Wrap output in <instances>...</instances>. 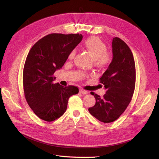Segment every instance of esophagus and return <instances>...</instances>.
<instances>
[{
	"mask_svg": "<svg viewBox=\"0 0 159 159\" xmlns=\"http://www.w3.org/2000/svg\"><path fill=\"white\" fill-rule=\"evenodd\" d=\"M80 92L81 93H82V94H86V93H88V91H86V90H85V89H80Z\"/></svg>",
	"mask_w": 159,
	"mask_h": 159,
	"instance_id": "obj_1",
	"label": "esophagus"
}]
</instances>
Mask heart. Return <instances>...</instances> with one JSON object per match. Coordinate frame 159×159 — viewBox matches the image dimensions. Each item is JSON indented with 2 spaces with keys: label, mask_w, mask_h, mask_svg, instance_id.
Listing matches in <instances>:
<instances>
[{
  "label": "heart",
  "mask_w": 159,
  "mask_h": 159,
  "mask_svg": "<svg viewBox=\"0 0 159 159\" xmlns=\"http://www.w3.org/2000/svg\"><path fill=\"white\" fill-rule=\"evenodd\" d=\"M84 46L93 57L96 66H105L110 62L111 58L109 54L107 52V46L99 38L97 37H91L85 41ZM75 54V50L71 51L68 56L69 59H73Z\"/></svg>",
  "instance_id": "heart-1"
}]
</instances>
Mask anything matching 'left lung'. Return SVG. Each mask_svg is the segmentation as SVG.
Listing matches in <instances>:
<instances>
[{
    "label": "left lung",
    "instance_id": "1",
    "mask_svg": "<svg viewBox=\"0 0 159 159\" xmlns=\"http://www.w3.org/2000/svg\"><path fill=\"white\" fill-rule=\"evenodd\" d=\"M112 52V61L99 79L106 93L102 98L91 92L95 104L88 109L91 115L103 123H111L121 116L131 102L135 87V64L129 47L115 37Z\"/></svg>",
    "mask_w": 159,
    "mask_h": 159
}]
</instances>
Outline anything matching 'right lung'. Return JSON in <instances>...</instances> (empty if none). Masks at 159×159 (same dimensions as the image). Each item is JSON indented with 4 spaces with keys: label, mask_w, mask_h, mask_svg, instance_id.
<instances>
[{
    "label": "right lung",
    "mask_w": 159,
    "mask_h": 159,
    "mask_svg": "<svg viewBox=\"0 0 159 159\" xmlns=\"http://www.w3.org/2000/svg\"><path fill=\"white\" fill-rule=\"evenodd\" d=\"M82 38L80 34H50L28 53L23 70L24 92L28 105L42 120L50 122L62 116L70 96L79 92L75 86L54 84L53 75L62 68Z\"/></svg>",
    "instance_id": "1"
}]
</instances>
